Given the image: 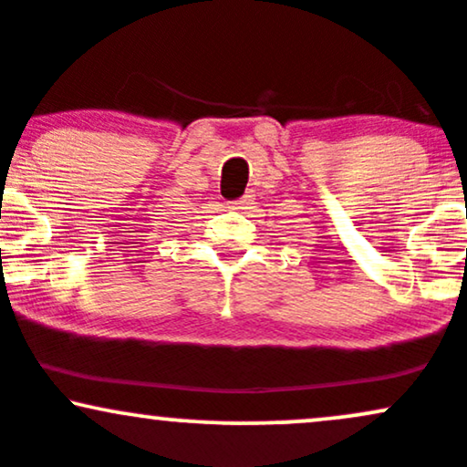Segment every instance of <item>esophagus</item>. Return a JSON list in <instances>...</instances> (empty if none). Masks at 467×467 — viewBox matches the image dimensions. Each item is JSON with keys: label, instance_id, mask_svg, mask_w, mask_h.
<instances>
[{"label": "esophagus", "instance_id": "1", "mask_svg": "<svg viewBox=\"0 0 467 467\" xmlns=\"http://www.w3.org/2000/svg\"><path fill=\"white\" fill-rule=\"evenodd\" d=\"M245 206H248V199H239V202H233V203H230L228 208L239 210V208H245Z\"/></svg>", "mask_w": 467, "mask_h": 467}]
</instances>
